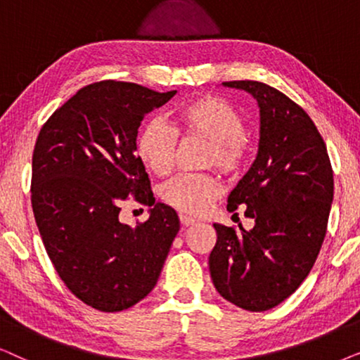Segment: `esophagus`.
<instances>
[{
  "instance_id": "1",
  "label": "esophagus",
  "mask_w": 360,
  "mask_h": 360,
  "mask_svg": "<svg viewBox=\"0 0 360 360\" xmlns=\"http://www.w3.org/2000/svg\"><path fill=\"white\" fill-rule=\"evenodd\" d=\"M180 223L184 226H191V224L196 223V219L190 218V216H186V214H180Z\"/></svg>"
}]
</instances>
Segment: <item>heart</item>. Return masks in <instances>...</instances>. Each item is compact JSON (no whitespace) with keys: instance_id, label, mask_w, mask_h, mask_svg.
I'll return each mask as SVG.
<instances>
[{"instance_id":"b5f03b06","label":"heart","mask_w":360,"mask_h":360,"mask_svg":"<svg viewBox=\"0 0 360 360\" xmlns=\"http://www.w3.org/2000/svg\"><path fill=\"white\" fill-rule=\"evenodd\" d=\"M198 136L208 139L203 155L206 167L224 175H236L249 154L245 121L229 101L219 96H201L174 112L172 126L160 120L147 121L136 139L139 160L157 176L174 169L176 137ZM219 185L208 174H181L162 186L160 198L185 214H201L218 198Z\"/></svg>"}]
</instances>
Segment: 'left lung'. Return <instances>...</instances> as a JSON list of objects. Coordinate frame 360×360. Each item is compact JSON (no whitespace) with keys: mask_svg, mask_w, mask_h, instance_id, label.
<instances>
[{"mask_svg":"<svg viewBox=\"0 0 360 360\" xmlns=\"http://www.w3.org/2000/svg\"><path fill=\"white\" fill-rule=\"evenodd\" d=\"M252 95L260 108L259 154L228 198L254 228L214 224L210 272L223 298L248 311L277 307L313 269L328 229L334 195L326 144L308 112L274 86L224 82ZM238 214V213H236Z\"/></svg>","mask_w":360,"mask_h":360,"instance_id":"left-lung-1","label":"left lung"}]
</instances>
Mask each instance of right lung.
I'll return each instance as SVG.
<instances>
[{"mask_svg": "<svg viewBox=\"0 0 360 360\" xmlns=\"http://www.w3.org/2000/svg\"><path fill=\"white\" fill-rule=\"evenodd\" d=\"M175 93L91 83L53 111L34 146L31 203L44 248L65 287L98 311L147 297L180 229L175 210L155 203L136 154L141 121ZM129 195L153 206L136 229L119 221Z\"/></svg>", "mask_w": 360, "mask_h": 360, "instance_id": "obj_1", "label": "right lung"}]
</instances>
